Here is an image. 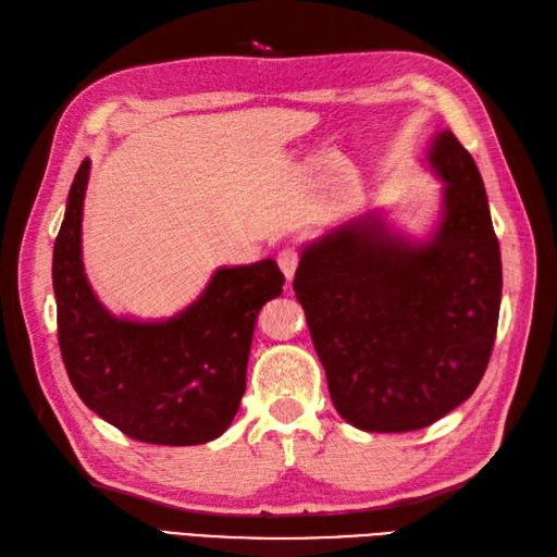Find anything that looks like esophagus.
Instances as JSON below:
<instances>
[{"instance_id":"1","label":"esophagus","mask_w":557,"mask_h":557,"mask_svg":"<svg viewBox=\"0 0 557 557\" xmlns=\"http://www.w3.org/2000/svg\"><path fill=\"white\" fill-rule=\"evenodd\" d=\"M297 264H299V252L295 248H283L278 252V267H281V272L285 274V278H288V281L295 276Z\"/></svg>"}]
</instances>
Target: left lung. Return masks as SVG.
Here are the masks:
<instances>
[{
	"instance_id": "1",
	"label": "left lung",
	"mask_w": 557,
	"mask_h": 557,
	"mask_svg": "<svg viewBox=\"0 0 557 557\" xmlns=\"http://www.w3.org/2000/svg\"><path fill=\"white\" fill-rule=\"evenodd\" d=\"M428 162L444 211L425 242L367 213L301 248L293 281L334 409L364 432H413L460 407L495 344L502 258L479 166L450 129Z\"/></svg>"
}]
</instances>
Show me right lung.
Wrapping results in <instances>:
<instances>
[{"label":"right lung","mask_w":557,"mask_h":557,"mask_svg":"<svg viewBox=\"0 0 557 557\" xmlns=\"http://www.w3.org/2000/svg\"><path fill=\"white\" fill-rule=\"evenodd\" d=\"M83 160L53 248L62 362L83 404L127 436L160 446L218 440L239 411L260 309L283 293L274 260L221 267L190 307L166 320L117 318L81 260Z\"/></svg>","instance_id":"1"}]
</instances>
